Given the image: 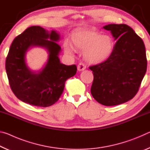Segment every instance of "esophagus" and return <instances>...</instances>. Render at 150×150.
<instances>
[{
  "label": "esophagus",
  "mask_w": 150,
  "mask_h": 150,
  "mask_svg": "<svg viewBox=\"0 0 150 150\" xmlns=\"http://www.w3.org/2000/svg\"><path fill=\"white\" fill-rule=\"evenodd\" d=\"M86 69V65L83 62H80L77 66V69L79 71H83Z\"/></svg>",
  "instance_id": "obj_1"
}]
</instances>
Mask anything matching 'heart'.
Returning a JSON list of instances; mask_svg holds the SVG:
<instances>
[{
	"label": "heart",
	"instance_id": "obj_1",
	"mask_svg": "<svg viewBox=\"0 0 150 150\" xmlns=\"http://www.w3.org/2000/svg\"><path fill=\"white\" fill-rule=\"evenodd\" d=\"M72 41L77 49L85 51V57L91 63L103 62L110 57L114 48L113 39L108 35H102L93 30H82L73 33ZM66 52L73 54L72 44L65 42Z\"/></svg>",
	"mask_w": 150,
	"mask_h": 150
}]
</instances>
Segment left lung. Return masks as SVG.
<instances>
[{"mask_svg": "<svg viewBox=\"0 0 150 150\" xmlns=\"http://www.w3.org/2000/svg\"><path fill=\"white\" fill-rule=\"evenodd\" d=\"M115 40L112 52L105 62L90 66L94 79L91 88L93 98L105 106L120 105L134 97L147 69L143 40L126 24H108Z\"/></svg>", "mask_w": 150, "mask_h": 150, "instance_id": "left-lung-1", "label": "left lung"}]
</instances>
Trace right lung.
Returning a JSON list of instances; mask_svg holds the SVG:
<instances>
[{
    "label": "right lung",
    "mask_w": 150,
    "mask_h": 150,
    "mask_svg": "<svg viewBox=\"0 0 150 150\" xmlns=\"http://www.w3.org/2000/svg\"><path fill=\"white\" fill-rule=\"evenodd\" d=\"M59 35L38 26L28 28L14 38L6 59V71L10 87L20 100L30 105L47 107L59 100L67 79L77 73L75 65L60 63L61 47L56 42ZM34 46L46 48L48 61L41 72H32L27 67L25 55L28 48Z\"/></svg>",
    "instance_id": "obj_1"
}]
</instances>
